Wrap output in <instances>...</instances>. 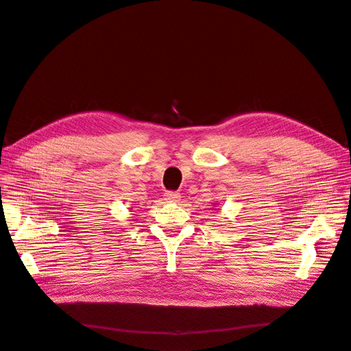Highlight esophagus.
<instances>
[{
    "label": "esophagus",
    "instance_id": "obj_1",
    "mask_svg": "<svg viewBox=\"0 0 351 351\" xmlns=\"http://www.w3.org/2000/svg\"><path fill=\"white\" fill-rule=\"evenodd\" d=\"M165 200L166 202H172V204H176V202H179V193H176V192H166L165 195Z\"/></svg>",
    "mask_w": 351,
    "mask_h": 351
}]
</instances>
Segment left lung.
<instances>
[{"label": "left lung", "mask_w": 351, "mask_h": 351, "mask_svg": "<svg viewBox=\"0 0 351 351\" xmlns=\"http://www.w3.org/2000/svg\"><path fill=\"white\" fill-rule=\"evenodd\" d=\"M213 210H216V209H213Z\"/></svg>", "instance_id": "1"}]
</instances>
